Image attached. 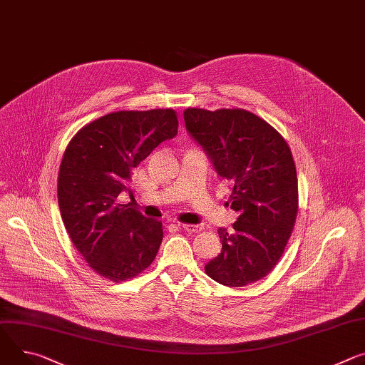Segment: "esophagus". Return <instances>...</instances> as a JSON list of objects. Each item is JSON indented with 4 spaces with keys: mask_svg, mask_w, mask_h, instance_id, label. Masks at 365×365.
<instances>
[{
    "mask_svg": "<svg viewBox=\"0 0 365 365\" xmlns=\"http://www.w3.org/2000/svg\"><path fill=\"white\" fill-rule=\"evenodd\" d=\"M185 231H189V233H197V231H201V225H193V224H179Z\"/></svg>",
    "mask_w": 365,
    "mask_h": 365,
    "instance_id": "1",
    "label": "esophagus"
}]
</instances>
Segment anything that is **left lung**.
Returning <instances> with one entry per match:
<instances>
[{"label":"left lung","mask_w":365,"mask_h":365,"mask_svg":"<svg viewBox=\"0 0 365 365\" xmlns=\"http://www.w3.org/2000/svg\"><path fill=\"white\" fill-rule=\"evenodd\" d=\"M186 130L231 185L233 230L218 228L221 253L205 272L227 287L267 277L282 256L298 211V183L291 150L267 120L243 109L183 112Z\"/></svg>","instance_id":"1"}]
</instances>
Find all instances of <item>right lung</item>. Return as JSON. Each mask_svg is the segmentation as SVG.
Returning <instances> with one entry per match:
<instances>
[{
	"instance_id": "obj_1",
	"label": "right lung",
	"mask_w": 365,
	"mask_h": 365,
	"mask_svg": "<svg viewBox=\"0 0 365 365\" xmlns=\"http://www.w3.org/2000/svg\"><path fill=\"white\" fill-rule=\"evenodd\" d=\"M172 109L120 110L81 128L63 153L58 204L76 249L101 277L119 282L148 268L163 240V224L119 195L134 196L130 175L151 151L178 134Z\"/></svg>"
}]
</instances>
